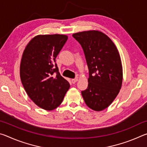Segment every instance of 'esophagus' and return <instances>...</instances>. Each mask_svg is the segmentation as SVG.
I'll list each match as a JSON object with an SVG mask.
<instances>
[{
  "instance_id": "obj_1",
  "label": "esophagus",
  "mask_w": 147,
  "mask_h": 147,
  "mask_svg": "<svg viewBox=\"0 0 147 147\" xmlns=\"http://www.w3.org/2000/svg\"><path fill=\"white\" fill-rule=\"evenodd\" d=\"M77 81H78V78L72 79V82H73V84H75Z\"/></svg>"
}]
</instances>
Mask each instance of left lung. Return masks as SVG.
<instances>
[{"label": "left lung", "instance_id": "left-lung-1", "mask_svg": "<svg viewBox=\"0 0 147 147\" xmlns=\"http://www.w3.org/2000/svg\"><path fill=\"white\" fill-rule=\"evenodd\" d=\"M81 45L89 69L88 86L82 91L89 108L102 111L117 96L123 82V67L118 50L106 34L97 30L74 34Z\"/></svg>", "mask_w": 147, "mask_h": 147}]
</instances>
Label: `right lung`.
<instances>
[{"label":"right lung","instance_id":"add662e5","mask_svg":"<svg viewBox=\"0 0 147 147\" xmlns=\"http://www.w3.org/2000/svg\"><path fill=\"white\" fill-rule=\"evenodd\" d=\"M67 39L65 35H39L29 42L22 56L21 82L31 100L46 110L60 105L70 87L56 63Z\"/></svg>","mask_w":147,"mask_h":147}]
</instances>
